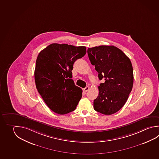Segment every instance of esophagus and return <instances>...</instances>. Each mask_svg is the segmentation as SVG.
I'll use <instances>...</instances> for the list:
<instances>
[{"label": "esophagus", "mask_w": 159, "mask_h": 159, "mask_svg": "<svg viewBox=\"0 0 159 159\" xmlns=\"http://www.w3.org/2000/svg\"><path fill=\"white\" fill-rule=\"evenodd\" d=\"M90 89V87L89 86H87L84 89V92H87Z\"/></svg>", "instance_id": "1"}]
</instances>
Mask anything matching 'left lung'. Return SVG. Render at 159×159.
Returning <instances> with one entry per match:
<instances>
[{"label":"left lung","mask_w":159,"mask_h":159,"mask_svg":"<svg viewBox=\"0 0 159 159\" xmlns=\"http://www.w3.org/2000/svg\"><path fill=\"white\" fill-rule=\"evenodd\" d=\"M91 63L100 80L99 93L93 108L104 115L116 113L125 104L133 84V67L129 58L114 46H95L87 49Z\"/></svg>","instance_id":"8db88e82"}]
</instances>
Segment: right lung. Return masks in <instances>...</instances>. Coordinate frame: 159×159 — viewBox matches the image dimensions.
Listing matches in <instances>:
<instances>
[{"label": "right lung", "mask_w": 159, "mask_h": 159, "mask_svg": "<svg viewBox=\"0 0 159 159\" xmlns=\"http://www.w3.org/2000/svg\"><path fill=\"white\" fill-rule=\"evenodd\" d=\"M86 53L85 46L52 43L41 50L36 61L35 81L38 92L51 110L63 115L75 110L82 90L73 80L77 59Z\"/></svg>", "instance_id": "1"}]
</instances>
